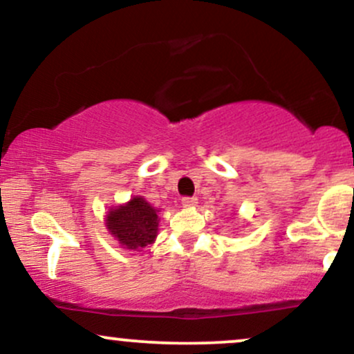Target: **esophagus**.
Masks as SVG:
<instances>
[{"label": "esophagus", "mask_w": 354, "mask_h": 354, "mask_svg": "<svg viewBox=\"0 0 354 354\" xmlns=\"http://www.w3.org/2000/svg\"><path fill=\"white\" fill-rule=\"evenodd\" d=\"M183 206H186V208H191V206H196L198 205V200L194 196H185L181 200Z\"/></svg>", "instance_id": "34e87169"}]
</instances>
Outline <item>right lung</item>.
<instances>
[{
	"label": "right lung",
	"mask_w": 354,
	"mask_h": 354,
	"mask_svg": "<svg viewBox=\"0 0 354 354\" xmlns=\"http://www.w3.org/2000/svg\"><path fill=\"white\" fill-rule=\"evenodd\" d=\"M158 209L145 198L135 196L126 205L109 209L106 228L120 245L131 251L151 245L158 234Z\"/></svg>",
	"instance_id": "obj_1"
}]
</instances>
